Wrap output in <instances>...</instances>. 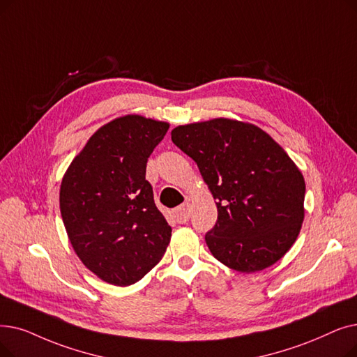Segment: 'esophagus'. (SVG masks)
Listing matches in <instances>:
<instances>
[{"label":"esophagus","mask_w":357,"mask_h":357,"mask_svg":"<svg viewBox=\"0 0 357 357\" xmlns=\"http://www.w3.org/2000/svg\"><path fill=\"white\" fill-rule=\"evenodd\" d=\"M174 219L178 223H187L191 217V210H190V203H185L182 206H179L178 208L174 210Z\"/></svg>","instance_id":"esophagus-1"}]
</instances>
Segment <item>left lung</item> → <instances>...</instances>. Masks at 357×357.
I'll return each mask as SVG.
<instances>
[{"instance_id": "8db88e82", "label": "left lung", "mask_w": 357, "mask_h": 357, "mask_svg": "<svg viewBox=\"0 0 357 357\" xmlns=\"http://www.w3.org/2000/svg\"><path fill=\"white\" fill-rule=\"evenodd\" d=\"M172 142L217 199V222L206 234L213 257L246 274L280 259L305 213V179L287 153L252 123L226 118L176 127Z\"/></svg>"}]
</instances>
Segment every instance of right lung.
Here are the masks:
<instances>
[{
  "label": "right lung",
  "instance_id": "right-lung-1",
  "mask_svg": "<svg viewBox=\"0 0 357 357\" xmlns=\"http://www.w3.org/2000/svg\"><path fill=\"white\" fill-rule=\"evenodd\" d=\"M169 123L140 115L99 128L63 178L59 208L83 264L103 282L130 286L162 259L170 227L154 204L146 165Z\"/></svg>",
  "mask_w": 357,
  "mask_h": 357
}]
</instances>
